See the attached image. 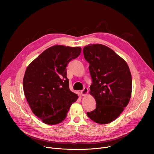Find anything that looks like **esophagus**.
Wrapping results in <instances>:
<instances>
[{
	"instance_id": "obj_1",
	"label": "esophagus",
	"mask_w": 154,
	"mask_h": 154,
	"mask_svg": "<svg viewBox=\"0 0 154 154\" xmlns=\"http://www.w3.org/2000/svg\"><path fill=\"white\" fill-rule=\"evenodd\" d=\"M88 89L87 88H84L83 90L81 91V94L82 96H85L88 93Z\"/></svg>"
}]
</instances>
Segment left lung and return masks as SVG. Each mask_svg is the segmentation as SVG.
I'll use <instances>...</instances> for the list:
<instances>
[{
	"instance_id": "8db88e82",
	"label": "left lung",
	"mask_w": 154,
	"mask_h": 154,
	"mask_svg": "<svg viewBox=\"0 0 154 154\" xmlns=\"http://www.w3.org/2000/svg\"><path fill=\"white\" fill-rule=\"evenodd\" d=\"M89 63L92 79L90 93L96 108L87 115L100 124L115 120L128 105L131 97L132 79L125 61L112 49L102 45H89L83 48Z\"/></svg>"
}]
</instances>
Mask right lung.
<instances>
[{"instance_id": "right-lung-1", "label": "right lung", "mask_w": 154, "mask_h": 154, "mask_svg": "<svg viewBox=\"0 0 154 154\" xmlns=\"http://www.w3.org/2000/svg\"><path fill=\"white\" fill-rule=\"evenodd\" d=\"M81 51L80 47L55 45L45 50L27 68L24 93L32 112L44 123L61 122L78 99L69 90L66 66Z\"/></svg>"}]
</instances>
